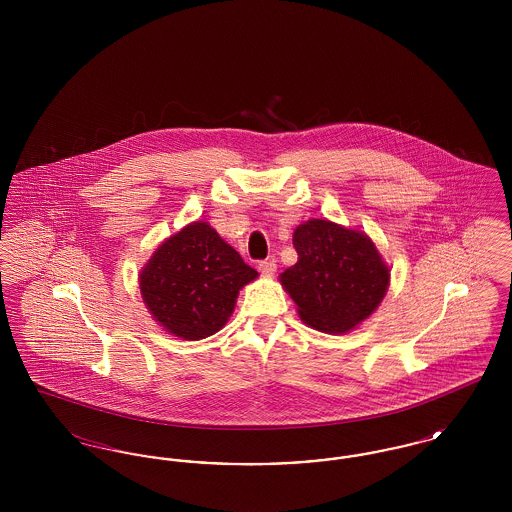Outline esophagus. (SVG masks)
Wrapping results in <instances>:
<instances>
[{
    "mask_svg": "<svg viewBox=\"0 0 512 512\" xmlns=\"http://www.w3.org/2000/svg\"><path fill=\"white\" fill-rule=\"evenodd\" d=\"M259 272L265 274V276H272V274L276 272V261H274V259L261 261V263H259Z\"/></svg>",
    "mask_w": 512,
    "mask_h": 512,
    "instance_id": "obj_1",
    "label": "esophagus"
}]
</instances>
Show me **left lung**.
I'll list each match as a JSON object with an SVG mask.
<instances>
[{
  "instance_id": "obj_1",
  "label": "left lung",
  "mask_w": 512,
  "mask_h": 512,
  "mask_svg": "<svg viewBox=\"0 0 512 512\" xmlns=\"http://www.w3.org/2000/svg\"><path fill=\"white\" fill-rule=\"evenodd\" d=\"M297 263L280 274L303 322L345 334L370 317L390 286V267L372 240L330 220L311 219L293 232Z\"/></svg>"
}]
</instances>
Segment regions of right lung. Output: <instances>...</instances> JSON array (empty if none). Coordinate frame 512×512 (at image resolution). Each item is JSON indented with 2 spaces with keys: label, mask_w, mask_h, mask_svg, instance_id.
I'll return each mask as SVG.
<instances>
[{
  "label": "right lung",
  "mask_w": 512,
  "mask_h": 512,
  "mask_svg": "<svg viewBox=\"0 0 512 512\" xmlns=\"http://www.w3.org/2000/svg\"><path fill=\"white\" fill-rule=\"evenodd\" d=\"M257 276L215 228L197 220L157 247L140 272V292L169 334L203 340L228 322L238 293Z\"/></svg>",
  "instance_id": "right-lung-1"
}]
</instances>
